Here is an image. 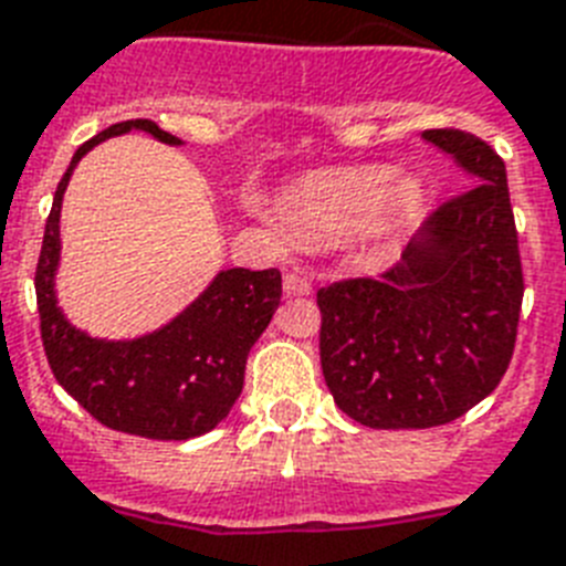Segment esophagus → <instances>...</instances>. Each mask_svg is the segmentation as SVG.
<instances>
[{
    "label": "esophagus",
    "mask_w": 566,
    "mask_h": 566,
    "mask_svg": "<svg viewBox=\"0 0 566 566\" xmlns=\"http://www.w3.org/2000/svg\"><path fill=\"white\" fill-rule=\"evenodd\" d=\"M284 293L287 296H307L311 293V282L302 273H284Z\"/></svg>",
    "instance_id": "esophagus-1"
}]
</instances>
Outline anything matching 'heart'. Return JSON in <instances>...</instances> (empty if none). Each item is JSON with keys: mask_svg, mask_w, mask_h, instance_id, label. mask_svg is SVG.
Returning a JSON list of instances; mask_svg holds the SVG:
<instances>
[{"mask_svg": "<svg viewBox=\"0 0 566 566\" xmlns=\"http://www.w3.org/2000/svg\"><path fill=\"white\" fill-rule=\"evenodd\" d=\"M421 206L410 177H389L380 165H357L305 177L282 197V223L298 241L337 243L355 235H392Z\"/></svg>", "mask_w": 566, "mask_h": 566, "instance_id": "obj_1", "label": "heart"}]
</instances>
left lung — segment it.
I'll list each match as a JSON object with an SVG mask.
<instances>
[{
	"mask_svg": "<svg viewBox=\"0 0 566 566\" xmlns=\"http://www.w3.org/2000/svg\"><path fill=\"white\" fill-rule=\"evenodd\" d=\"M471 186L430 214L403 264L316 291L319 360L357 424L424 430L465 416L512 363L523 268L506 165L465 130H424Z\"/></svg>",
	"mask_w": 566,
	"mask_h": 566,
	"instance_id": "1",
	"label": "left lung"
}]
</instances>
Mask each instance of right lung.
I'll list each match as a JSON object with an SVG mask.
<instances>
[{"mask_svg":"<svg viewBox=\"0 0 566 566\" xmlns=\"http://www.w3.org/2000/svg\"><path fill=\"white\" fill-rule=\"evenodd\" d=\"M148 130L179 145L150 118H130L101 130L72 156L45 220L34 287L40 337L54 378L95 421L118 433L182 442L218 427L243 389L247 355L273 319L282 298V273L232 268L165 328L148 337L107 343L72 328L54 298L60 259V203L77 159L98 142L127 130Z\"/></svg>","mask_w":566,"mask_h":566,"instance_id":"obj_1","label":"right lung"}]
</instances>
